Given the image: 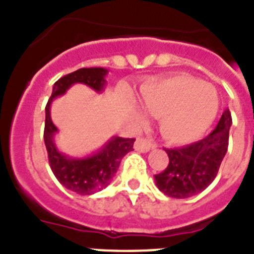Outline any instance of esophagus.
Returning <instances> with one entry per match:
<instances>
[{
  "instance_id": "obj_1",
  "label": "esophagus",
  "mask_w": 254,
  "mask_h": 254,
  "mask_svg": "<svg viewBox=\"0 0 254 254\" xmlns=\"http://www.w3.org/2000/svg\"><path fill=\"white\" fill-rule=\"evenodd\" d=\"M134 150L136 151H140V152H147L150 150L155 149L156 147V143L152 142V140L150 138H142V137H138L134 142Z\"/></svg>"
}]
</instances>
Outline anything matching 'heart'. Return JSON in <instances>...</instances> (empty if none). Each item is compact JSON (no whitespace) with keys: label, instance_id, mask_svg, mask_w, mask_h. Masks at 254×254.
Instances as JSON below:
<instances>
[{"label":"heart","instance_id":"heart-1","mask_svg":"<svg viewBox=\"0 0 254 254\" xmlns=\"http://www.w3.org/2000/svg\"><path fill=\"white\" fill-rule=\"evenodd\" d=\"M143 108L160 118V131L173 143L197 140L208 129L219 112L215 86L190 76L155 80L140 90Z\"/></svg>","mask_w":254,"mask_h":254}]
</instances>
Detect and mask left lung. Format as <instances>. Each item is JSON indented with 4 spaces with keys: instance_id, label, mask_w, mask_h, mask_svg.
I'll return each instance as SVG.
<instances>
[{
    "instance_id": "1",
    "label": "left lung",
    "mask_w": 254,
    "mask_h": 254,
    "mask_svg": "<svg viewBox=\"0 0 254 254\" xmlns=\"http://www.w3.org/2000/svg\"><path fill=\"white\" fill-rule=\"evenodd\" d=\"M232 114L225 109L215 129L208 136L187 146L165 149L168 167L155 174L156 187L173 198H188L202 192L217 176L228 151Z\"/></svg>"
}]
</instances>
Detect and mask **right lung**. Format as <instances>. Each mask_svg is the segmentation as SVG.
I'll use <instances>...</instances> for the list:
<instances>
[{"instance_id": "right-lung-1", "label": "right lung", "mask_w": 254, "mask_h": 254, "mask_svg": "<svg viewBox=\"0 0 254 254\" xmlns=\"http://www.w3.org/2000/svg\"><path fill=\"white\" fill-rule=\"evenodd\" d=\"M107 68L90 67L80 68L75 72L61 77L53 85L52 95L46 105L44 142L51 169L61 185L76 193L86 196L102 190L112 182L120 168L122 158L133 150L134 138L112 137L98 152L85 158H69L58 151L55 143V134L58 129L51 118V104L57 96L64 95L73 84H85L95 91L104 90L107 84Z\"/></svg>"}]
</instances>
